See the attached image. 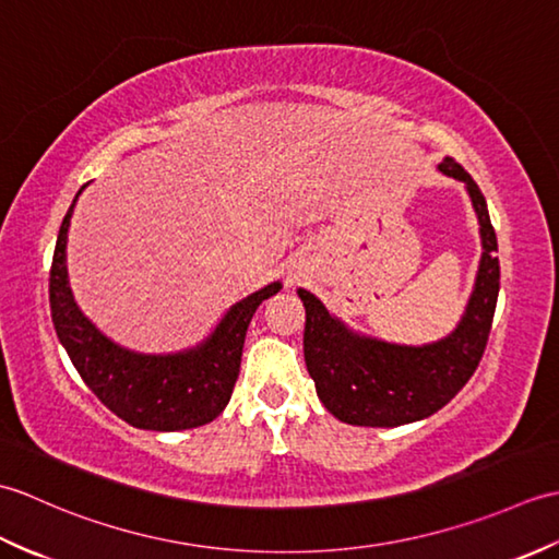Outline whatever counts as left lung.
Segmentation results:
<instances>
[{
	"label": "left lung",
	"mask_w": 559,
	"mask_h": 559,
	"mask_svg": "<svg viewBox=\"0 0 559 559\" xmlns=\"http://www.w3.org/2000/svg\"><path fill=\"white\" fill-rule=\"evenodd\" d=\"M439 173L466 185L480 223V266L461 322L449 336L425 346H401L350 331L331 317L310 290H298L305 305V362L317 396L334 418L360 427H399L423 420L454 399L488 346L500 259L488 204L480 187L454 158Z\"/></svg>",
	"instance_id": "left-lung-1"
}]
</instances>
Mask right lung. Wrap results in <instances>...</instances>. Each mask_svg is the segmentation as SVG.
Wrapping results in <instances>:
<instances>
[{
  "label": "right lung",
  "instance_id": "add662e5",
  "mask_svg": "<svg viewBox=\"0 0 559 559\" xmlns=\"http://www.w3.org/2000/svg\"><path fill=\"white\" fill-rule=\"evenodd\" d=\"M76 199L59 225L50 269L52 324L76 372L117 418L139 430L175 432L218 418L240 374L247 326L257 307L281 290V281L235 302L213 334L194 348L168 355L127 350L83 317L69 288L67 233Z\"/></svg>",
  "mask_w": 559,
  "mask_h": 559
}]
</instances>
